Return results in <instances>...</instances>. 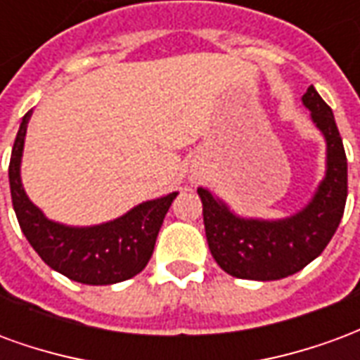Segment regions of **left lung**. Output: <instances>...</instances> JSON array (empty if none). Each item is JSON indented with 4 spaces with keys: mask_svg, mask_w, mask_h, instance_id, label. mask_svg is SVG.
<instances>
[{
    "mask_svg": "<svg viewBox=\"0 0 360 360\" xmlns=\"http://www.w3.org/2000/svg\"><path fill=\"white\" fill-rule=\"evenodd\" d=\"M328 144V172L312 202L281 221L241 219L226 204L198 188L204 229L214 260L229 276L270 281L302 270L326 249L340 226L347 202V156L330 105L314 86L302 96Z\"/></svg>",
    "mask_w": 360,
    "mask_h": 360,
    "instance_id": "obj_1",
    "label": "left lung"
}]
</instances>
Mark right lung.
I'll return each instance as SVG.
<instances>
[{"instance_id": "obj_1", "label": "right lung", "mask_w": 360, "mask_h": 360, "mask_svg": "<svg viewBox=\"0 0 360 360\" xmlns=\"http://www.w3.org/2000/svg\"><path fill=\"white\" fill-rule=\"evenodd\" d=\"M30 111L22 117L9 162L11 200L22 233L46 264L73 281L110 285L133 278L148 264L156 237L177 193L139 204L125 216L96 227H65L44 218L20 185V154Z\"/></svg>"}]
</instances>
